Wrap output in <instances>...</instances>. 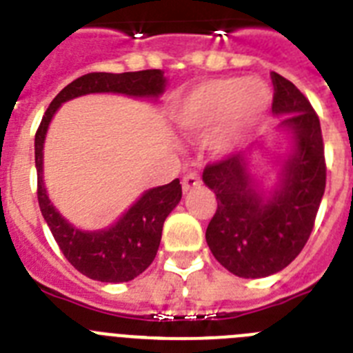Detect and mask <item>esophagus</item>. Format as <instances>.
Masks as SVG:
<instances>
[{
	"label": "esophagus",
	"mask_w": 353,
	"mask_h": 353,
	"mask_svg": "<svg viewBox=\"0 0 353 353\" xmlns=\"http://www.w3.org/2000/svg\"><path fill=\"white\" fill-rule=\"evenodd\" d=\"M199 185H201V179H199L198 173H194V171H191V173H187L185 176H183V180H182L183 192L192 191V189H196V187H199Z\"/></svg>",
	"instance_id": "esophagus-1"
}]
</instances>
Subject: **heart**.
Wrapping results in <instances>:
<instances>
[{
    "label": "heart",
    "instance_id": "b5f03b06",
    "mask_svg": "<svg viewBox=\"0 0 353 353\" xmlns=\"http://www.w3.org/2000/svg\"><path fill=\"white\" fill-rule=\"evenodd\" d=\"M270 105V90L256 79H214L183 97L174 120L185 132H210L212 150L224 154Z\"/></svg>",
    "mask_w": 353,
    "mask_h": 353
}]
</instances>
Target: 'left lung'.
I'll use <instances>...</instances> for the list:
<instances>
[{
    "label": "left lung",
    "instance_id": "8db88e82",
    "mask_svg": "<svg viewBox=\"0 0 353 353\" xmlns=\"http://www.w3.org/2000/svg\"><path fill=\"white\" fill-rule=\"evenodd\" d=\"M272 113L286 117L293 152L283 168L281 185L269 199L256 191L242 152L207 164L203 182L214 191L217 210L207 228L215 260L245 279L283 270L304 249L325 192L322 127L301 90L272 72Z\"/></svg>",
    "mask_w": 353,
    "mask_h": 353
}]
</instances>
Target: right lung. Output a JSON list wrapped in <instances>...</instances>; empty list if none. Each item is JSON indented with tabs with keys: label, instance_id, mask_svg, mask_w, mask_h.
I'll list each match as a JSON object with an SVG mask.
<instances>
[{
	"label": "right lung",
	"instance_id": "right-lung-1",
	"mask_svg": "<svg viewBox=\"0 0 353 353\" xmlns=\"http://www.w3.org/2000/svg\"><path fill=\"white\" fill-rule=\"evenodd\" d=\"M166 77L159 68L139 72H90L67 84L52 99L35 134L37 196L40 212L63 256L83 276L101 283H125L145 272L161 244L162 224L182 198L180 180L146 191L120 217L117 224L101 232H81L58 214L49 201L42 180L43 139L49 121L63 102L86 93H123L130 97H159Z\"/></svg>",
	"mask_w": 353,
	"mask_h": 353
}]
</instances>
